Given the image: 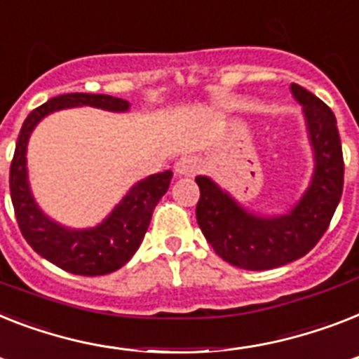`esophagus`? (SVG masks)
Masks as SVG:
<instances>
[{"mask_svg":"<svg viewBox=\"0 0 359 359\" xmlns=\"http://www.w3.org/2000/svg\"><path fill=\"white\" fill-rule=\"evenodd\" d=\"M199 170V160L195 156H182V158L175 164V173L179 177H194Z\"/></svg>","mask_w":359,"mask_h":359,"instance_id":"34e87169","label":"esophagus"}]
</instances>
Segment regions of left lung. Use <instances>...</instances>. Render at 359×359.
Segmentation results:
<instances>
[{
    "label": "left lung",
    "mask_w": 359,
    "mask_h": 359,
    "mask_svg": "<svg viewBox=\"0 0 359 359\" xmlns=\"http://www.w3.org/2000/svg\"><path fill=\"white\" fill-rule=\"evenodd\" d=\"M290 90L302 107L313 153L310 184L290 212L255 214L210 177H195L201 189L197 223L212 249L240 269H273L308 255L330 225L343 194L345 165L336 116L299 84H291Z\"/></svg>",
    "instance_id": "8db88e82"
}]
</instances>
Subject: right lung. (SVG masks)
<instances>
[{"label": "right lung", "instance_id": "1", "mask_svg": "<svg viewBox=\"0 0 359 359\" xmlns=\"http://www.w3.org/2000/svg\"><path fill=\"white\" fill-rule=\"evenodd\" d=\"M77 107H94L109 112H127L129 101L104 94H64L34 109L23 121L13 164L11 199L23 238L38 255L60 269L83 276H99L123 267L138 250L151 223L154 206L168 191L173 171L149 175L138 180L95 226L69 229L51 219L34 201L27 173V144L34 127L49 114Z\"/></svg>", "mask_w": 359, "mask_h": 359}]
</instances>
